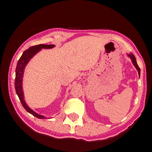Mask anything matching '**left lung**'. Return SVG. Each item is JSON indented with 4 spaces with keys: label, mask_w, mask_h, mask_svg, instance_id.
I'll return each mask as SVG.
<instances>
[{
    "label": "left lung",
    "mask_w": 152,
    "mask_h": 152,
    "mask_svg": "<svg viewBox=\"0 0 152 152\" xmlns=\"http://www.w3.org/2000/svg\"><path fill=\"white\" fill-rule=\"evenodd\" d=\"M127 56H128L131 59H132V63H133V64H134V66H135V68H136V69H137V70H138V75L140 76V68L138 67V64H137V62H136V58H135V56H134V55H133L132 53L127 54Z\"/></svg>",
    "instance_id": "left-lung-1"
}]
</instances>
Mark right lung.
I'll use <instances>...</instances> for the list:
<instances>
[{
    "instance_id": "1",
    "label": "right lung",
    "mask_w": 152,
    "mask_h": 152,
    "mask_svg": "<svg viewBox=\"0 0 152 152\" xmlns=\"http://www.w3.org/2000/svg\"><path fill=\"white\" fill-rule=\"evenodd\" d=\"M55 45H45V44H39L34 46H32L29 48V49L26 50L23 52L21 57L18 61L17 65L16 68V77H15V89L16 94L18 96L20 102H21L23 107L26 110L28 113L32 114L35 117L39 118V119H44L45 116L42 115H39L36 112L31 109L27 104L24 99V93L23 91V77L24 70L26 68L27 64L30 61V59L34 57V56L39 53L41 50L42 49H50L55 47Z\"/></svg>"
}]
</instances>
